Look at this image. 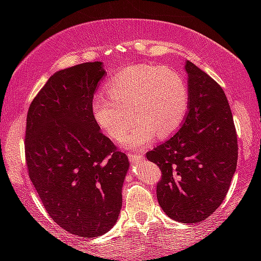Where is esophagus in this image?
<instances>
[{
  "label": "esophagus",
  "instance_id": "esophagus-1",
  "mask_svg": "<svg viewBox=\"0 0 261 261\" xmlns=\"http://www.w3.org/2000/svg\"><path fill=\"white\" fill-rule=\"evenodd\" d=\"M144 158L143 152H128V159L130 162H135V160H140Z\"/></svg>",
  "mask_w": 261,
  "mask_h": 261
}]
</instances>
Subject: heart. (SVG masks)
Instances as JSON below:
<instances>
[{
	"label": "heart",
	"instance_id": "obj_1",
	"mask_svg": "<svg viewBox=\"0 0 261 261\" xmlns=\"http://www.w3.org/2000/svg\"><path fill=\"white\" fill-rule=\"evenodd\" d=\"M105 92L106 96L92 98V118L102 133L118 139L131 114L133 123L121 138L126 147L144 145L154 135L158 139L173 135L189 109L188 84L169 67L131 65L112 75Z\"/></svg>",
	"mask_w": 261,
	"mask_h": 261
}]
</instances>
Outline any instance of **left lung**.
Segmentation results:
<instances>
[{
  "label": "left lung",
  "instance_id": "obj_1",
  "mask_svg": "<svg viewBox=\"0 0 261 261\" xmlns=\"http://www.w3.org/2000/svg\"><path fill=\"white\" fill-rule=\"evenodd\" d=\"M189 109L174 136L146 152L162 170L156 197L163 211L183 223L212 215L227 194L238 164L232 112L220 84L186 63Z\"/></svg>",
  "mask_w": 261,
  "mask_h": 261
}]
</instances>
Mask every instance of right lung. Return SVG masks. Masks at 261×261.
Wrapping results in <instances>:
<instances>
[{
	"mask_svg": "<svg viewBox=\"0 0 261 261\" xmlns=\"http://www.w3.org/2000/svg\"><path fill=\"white\" fill-rule=\"evenodd\" d=\"M105 73L101 62L59 70L33 99L26 118L30 180L53 221L80 238H96L115 225L128 169L127 155L91 115Z\"/></svg>",
	"mask_w": 261,
	"mask_h": 261,
	"instance_id": "1",
	"label": "right lung"
}]
</instances>
